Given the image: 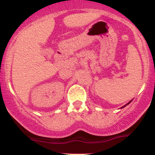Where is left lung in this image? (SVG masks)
I'll return each instance as SVG.
<instances>
[{"instance_id":"1","label":"left lung","mask_w":155,"mask_h":155,"mask_svg":"<svg viewBox=\"0 0 155 155\" xmlns=\"http://www.w3.org/2000/svg\"><path fill=\"white\" fill-rule=\"evenodd\" d=\"M132 101H133V100H131V101H129V102H128V103H127V104H125V105H124V106H123V107H121V109H123V108H124V107H127V105H128V104H130V103H131V102H132Z\"/></svg>"}]
</instances>
